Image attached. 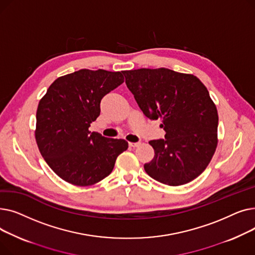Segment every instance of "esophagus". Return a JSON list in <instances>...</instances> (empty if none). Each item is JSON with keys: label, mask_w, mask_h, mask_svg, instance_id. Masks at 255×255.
Masks as SVG:
<instances>
[{"label": "esophagus", "mask_w": 255, "mask_h": 255, "mask_svg": "<svg viewBox=\"0 0 255 255\" xmlns=\"http://www.w3.org/2000/svg\"><path fill=\"white\" fill-rule=\"evenodd\" d=\"M138 145H139V142H129V146H131V148H136Z\"/></svg>", "instance_id": "esophagus-1"}]
</instances>
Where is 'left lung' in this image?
Returning a JSON list of instances; mask_svg holds the SVG:
<instances>
[{"instance_id": "left-lung-1", "label": "left lung", "mask_w": 255, "mask_h": 255, "mask_svg": "<svg viewBox=\"0 0 255 255\" xmlns=\"http://www.w3.org/2000/svg\"><path fill=\"white\" fill-rule=\"evenodd\" d=\"M143 115L160 119L164 139L149 141L155 156L144 164L154 180L169 186L191 182L209 165L218 143V113L205 85L193 74L167 68L123 71Z\"/></svg>"}]
</instances>
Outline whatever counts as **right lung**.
<instances>
[{
  "mask_svg": "<svg viewBox=\"0 0 255 255\" xmlns=\"http://www.w3.org/2000/svg\"><path fill=\"white\" fill-rule=\"evenodd\" d=\"M124 82L122 72L80 69L60 76L40 99L36 113L38 149L55 173L75 186H92L113 171L125 139L89 131L100 101Z\"/></svg>",
  "mask_w": 255,
  "mask_h": 255,
  "instance_id": "1",
  "label": "right lung"
}]
</instances>
